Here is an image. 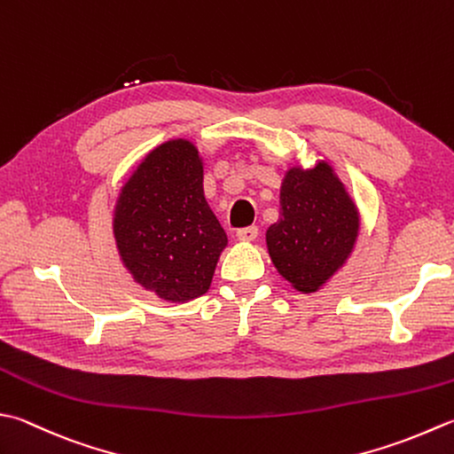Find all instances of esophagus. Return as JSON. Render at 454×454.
<instances>
[{
  "label": "esophagus",
  "mask_w": 454,
  "mask_h": 454,
  "mask_svg": "<svg viewBox=\"0 0 454 454\" xmlns=\"http://www.w3.org/2000/svg\"><path fill=\"white\" fill-rule=\"evenodd\" d=\"M238 239H242V242H254L257 238V228L255 226H247V228H239L236 232Z\"/></svg>",
  "instance_id": "34e87169"
}]
</instances>
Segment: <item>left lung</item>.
Listing matches in <instances>:
<instances>
[{"instance_id":"1","label":"left lung","mask_w":454,"mask_h":454,"mask_svg":"<svg viewBox=\"0 0 454 454\" xmlns=\"http://www.w3.org/2000/svg\"><path fill=\"white\" fill-rule=\"evenodd\" d=\"M279 220L265 242L275 270L293 289L315 293L348 260L360 230V215L333 165L291 167L279 192Z\"/></svg>"}]
</instances>
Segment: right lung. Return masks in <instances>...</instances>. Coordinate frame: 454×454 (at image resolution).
I'll return each instance as SVG.
<instances>
[{
  "label": "right lung",
  "instance_id": "add662e5",
  "mask_svg": "<svg viewBox=\"0 0 454 454\" xmlns=\"http://www.w3.org/2000/svg\"><path fill=\"white\" fill-rule=\"evenodd\" d=\"M204 165L189 139L151 149L121 186L114 210V238L136 283L171 303L210 289L218 257L228 246L202 189Z\"/></svg>",
  "mask_w": 454,
  "mask_h": 454
}]
</instances>
